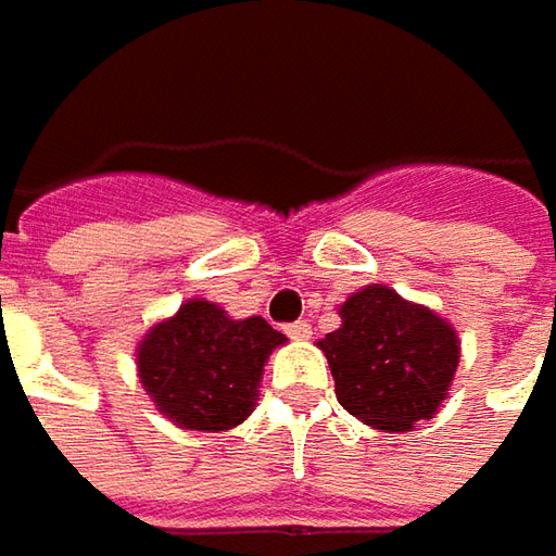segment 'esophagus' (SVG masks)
Returning a JSON list of instances; mask_svg holds the SVG:
<instances>
[{"label":"esophagus","mask_w":556,"mask_h":556,"mask_svg":"<svg viewBox=\"0 0 556 556\" xmlns=\"http://www.w3.org/2000/svg\"><path fill=\"white\" fill-rule=\"evenodd\" d=\"M286 336L295 338V341H307V338H311V323H307V319L289 323V326H286Z\"/></svg>","instance_id":"1"}]
</instances>
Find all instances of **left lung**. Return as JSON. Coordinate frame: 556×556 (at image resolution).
<instances>
[{"label":"left lung","instance_id":"obj_1","mask_svg":"<svg viewBox=\"0 0 556 556\" xmlns=\"http://www.w3.org/2000/svg\"><path fill=\"white\" fill-rule=\"evenodd\" d=\"M338 314L341 326L319 341L338 403L378 431H409L433 418L462 351L450 323L378 282L354 292Z\"/></svg>","mask_w":556,"mask_h":556}]
</instances>
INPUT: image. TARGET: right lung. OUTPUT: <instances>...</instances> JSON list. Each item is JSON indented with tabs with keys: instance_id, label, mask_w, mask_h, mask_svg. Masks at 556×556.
Returning a JSON list of instances; mask_svg holds the SVG:
<instances>
[{
	"instance_id": "obj_1",
	"label": "right lung",
	"mask_w": 556,
	"mask_h": 556,
	"mask_svg": "<svg viewBox=\"0 0 556 556\" xmlns=\"http://www.w3.org/2000/svg\"><path fill=\"white\" fill-rule=\"evenodd\" d=\"M286 344L267 319H230L218 304L190 298L138 344L141 384L165 418L187 431H230L258 400L264 363Z\"/></svg>"
}]
</instances>
